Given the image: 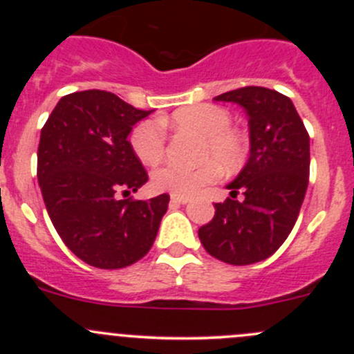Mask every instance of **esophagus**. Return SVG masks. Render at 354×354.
Masks as SVG:
<instances>
[{
    "mask_svg": "<svg viewBox=\"0 0 354 354\" xmlns=\"http://www.w3.org/2000/svg\"><path fill=\"white\" fill-rule=\"evenodd\" d=\"M171 202L173 203H178V205H183V203H188L190 202V198L185 197V195H171Z\"/></svg>",
    "mask_w": 354,
    "mask_h": 354,
    "instance_id": "34e87169",
    "label": "esophagus"
}]
</instances>
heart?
Segmentation results:
<instances>
[{"mask_svg": "<svg viewBox=\"0 0 354 354\" xmlns=\"http://www.w3.org/2000/svg\"><path fill=\"white\" fill-rule=\"evenodd\" d=\"M162 124L176 130L192 131L202 140L198 156L202 162L197 166L167 162L152 173V185L157 190L174 195H192L212 183L217 178V163L221 169L234 171L243 166L248 144L238 130L231 128V114L216 104H192L174 111ZM130 145L135 156L145 166H154L162 159L166 138L162 128L156 121H142L130 135Z\"/></svg>", "mask_w": 354, "mask_h": 354, "instance_id": "1", "label": "heart"}]
</instances>
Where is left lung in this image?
Wrapping results in <instances>:
<instances>
[{
	"mask_svg": "<svg viewBox=\"0 0 354 354\" xmlns=\"http://www.w3.org/2000/svg\"><path fill=\"white\" fill-rule=\"evenodd\" d=\"M214 101L246 111L250 157L227 185L231 197L214 203L212 221L198 230L207 253L231 266L272 255L291 233L310 174V137L291 99L266 87H241ZM244 192V200L236 195Z\"/></svg>",
	"mask_w": 354,
	"mask_h": 354,
	"instance_id": "left-lung-1",
	"label": "left lung"
}]
</instances>
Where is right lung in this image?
<instances>
[{
	"instance_id": "1",
	"label": "right lung",
	"mask_w": 354,
	"mask_h": 354,
	"mask_svg": "<svg viewBox=\"0 0 354 354\" xmlns=\"http://www.w3.org/2000/svg\"><path fill=\"white\" fill-rule=\"evenodd\" d=\"M142 111L106 91L59 99L41 130L37 180L51 223L75 255L97 269H123L147 255L169 195L118 198L147 183L128 142Z\"/></svg>"
}]
</instances>
